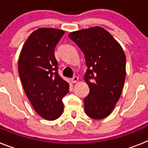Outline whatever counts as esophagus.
<instances>
[{"label":"esophagus","instance_id":"obj_1","mask_svg":"<svg viewBox=\"0 0 148 148\" xmlns=\"http://www.w3.org/2000/svg\"><path fill=\"white\" fill-rule=\"evenodd\" d=\"M78 78L77 76H73V78H71V82H73V83H75V82H78Z\"/></svg>","mask_w":148,"mask_h":148}]
</instances>
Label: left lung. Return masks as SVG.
Returning a JSON list of instances; mask_svg holds the SVG:
<instances>
[{"label":"left lung","mask_w":148,"mask_h":148,"mask_svg":"<svg viewBox=\"0 0 148 148\" xmlns=\"http://www.w3.org/2000/svg\"><path fill=\"white\" fill-rule=\"evenodd\" d=\"M69 38L84 55V81L90 92L84 99V110L93 119L109 116L119 99L126 76V57L122 47L102 27L70 32Z\"/></svg>","instance_id":"1"}]
</instances>
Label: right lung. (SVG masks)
<instances>
[{
    "instance_id": "obj_1",
    "label": "right lung",
    "mask_w": 148,
    "mask_h": 148,
    "mask_svg": "<svg viewBox=\"0 0 148 148\" xmlns=\"http://www.w3.org/2000/svg\"><path fill=\"white\" fill-rule=\"evenodd\" d=\"M64 34L57 29H38L26 40L18 59V73L27 98L35 112L49 121L61 116L62 99L69 91V84L58 73L54 54Z\"/></svg>"
}]
</instances>
